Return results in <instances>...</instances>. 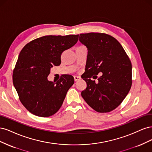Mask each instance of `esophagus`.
<instances>
[{
	"label": "esophagus",
	"instance_id": "obj_1",
	"mask_svg": "<svg viewBox=\"0 0 152 152\" xmlns=\"http://www.w3.org/2000/svg\"><path fill=\"white\" fill-rule=\"evenodd\" d=\"M73 78H74V80H75V82L77 81V80H79L80 79V77H77V76H74V77H73Z\"/></svg>",
	"mask_w": 152,
	"mask_h": 152
}]
</instances>
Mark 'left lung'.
Masks as SVG:
<instances>
[{
  "label": "left lung",
  "instance_id": "8db88e82",
  "mask_svg": "<svg viewBox=\"0 0 152 152\" xmlns=\"http://www.w3.org/2000/svg\"><path fill=\"white\" fill-rule=\"evenodd\" d=\"M79 41L87 49L86 75L82 78L86 82L87 87L82 91L81 95L95 111L109 112L122 102L130 91V59L121 44L109 35L82 34ZM99 72L102 75L97 83L90 79L92 76ZM93 77L96 79V75Z\"/></svg>",
  "mask_w": 152,
  "mask_h": 152
}]
</instances>
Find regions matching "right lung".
Returning <instances> with one entry per match:
<instances>
[{"instance_id": "1", "label": "right lung", "mask_w": 152, "mask_h": 152, "mask_svg": "<svg viewBox=\"0 0 152 152\" xmlns=\"http://www.w3.org/2000/svg\"><path fill=\"white\" fill-rule=\"evenodd\" d=\"M79 35H47L27 44L18 56L12 81L21 103L35 115L47 117L60 108L74 83L70 75L56 82L48 77L53 66L61 64V53L78 41Z\"/></svg>"}]
</instances>
